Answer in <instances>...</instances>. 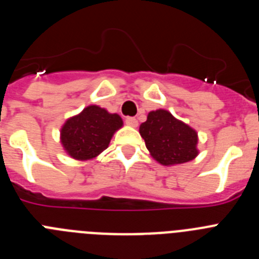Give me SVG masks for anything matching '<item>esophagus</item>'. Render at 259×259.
Here are the masks:
<instances>
[{
	"mask_svg": "<svg viewBox=\"0 0 259 259\" xmlns=\"http://www.w3.org/2000/svg\"><path fill=\"white\" fill-rule=\"evenodd\" d=\"M125 124L130 125V127H137V124H139V122H137L136 118H132V116H128V118H125Z\"/></svg>",
	"mask_w": 259,
	"mask_h": 259,
	"instance_id": "obj_1",
	"label": "esophagus"
}]
</instances>
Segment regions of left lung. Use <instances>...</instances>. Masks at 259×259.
<instances>
[{
    "instance_id": "obj_1",
    "label": "left lung",
    "mask_w": 259,
    "mask_h": 259,
    "mask_svg": "<svg viewBox=\"0 0 259 259\" xmlns=\"http://www.w3.org/2000/svg\"><path fill=\"white\" fill-rule=\"evenodd\" d=\"M140 135L150 155L163 166L185 163L198 154L197 132L167 110L150 111Z\"/></svg>"
}]
</instances>
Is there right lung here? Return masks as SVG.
Masks as SVG:
<instances>
[{"label":"right lung","instance_id":"add662e5","mask_svg":"<svg viewBox=\"0 0 259 259\" xmlns=\"http://www.w3.org/2000/svg\"><path fill=\"white\" fill-rule=\"evenodd\" d=\"M122 125L123 120L118 114H110L97 105H91L62 125V146L77 161L93 159L106 149L113 135Z\"/></svg>","mask_w":259,"mask_h":259}]
</instances>
